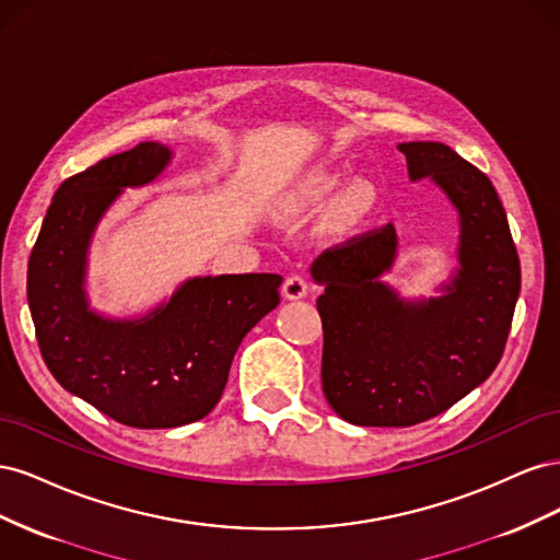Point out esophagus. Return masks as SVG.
<instances>
[{"label":"esophagus","instance_id":"34e87169","mask_svg":"<svg viewBox=\"0 0 560 560\" xmlns=\"http://www.w3.org/2000/svg\"><path fill=\"white\" fill-rule=\"evenodd\" d=\"M308 290H311V284L303 276H290L282 284L284 299H303L308 294Z\"/></svg>","mask_w":560,"mask_h":560}]
</instances>
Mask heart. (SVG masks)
<instances>
[{
    "label": "heart",
    "instance_id": "heart-1",
    "mask_svg": "<svg viewBox=\"0 0 560 560\" xmlns=\"http://www.w3.org/2000/svg\"><path fill=\"white\" fill-rule=\"evenodd\" d=\"M341 175L329 173V171H319L308 175L299 186H294V191L284 198L282 210L287 214H296L303 210H313L322 202H327L341 186ZM371 200H374V191L369 189L366 184H354L350 189L338 198L331 212V226L334 229H348L352 224H358L360 219L369 212Z\"/></svg>",
    "mask_w": 560,
    "mask_h": 560
}]
</instances>
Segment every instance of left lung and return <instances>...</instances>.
<instances>
[{
  "label": "left lung",
  "mask_w": 560,
  "mask_h": 560,
  "mask_svg": "<svg viewBox=\"0 0 560 560\" xmlns=\"http://www.w3.org/2000/svg\"><path fill=\"white\" fill-rule=\"evenodd\" d=\"M411 179L432 177L460 212V270L446 294L401 303L378 280L395 259L385 224L313 261L325 284L322 389L352 425L411 428L469 395L498 366L521 292V264L495 186L442 142H404Z\"/></svg>",
  "instance_id": "8db88e82"
}]
</instances>
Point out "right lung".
Listing matches in <instances>:
<instances>
[{
	"label": "right lung",
	"mask_w": 560,
	"mask_h": 560,
	"mask_svg": "<svg viewBox=\"0 0 560 560\" xmlns=\"http://www.w3.org/2000/svg\"><path fill=\"white\" fill-rule=\"evenodd\" d=\"M171 151L140 142L67 177L27 264V303L42 358L56 381L116 422L140 430L189 425L224 393L245 334L280 303L282 276L194 278L167 306L112 322L83 299L86 247L124 186L154 179Z\"/></svg>",
	"instance_id": "1"
}]
</instances>
